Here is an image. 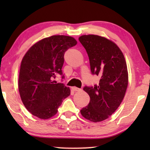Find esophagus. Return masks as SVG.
Instances as JSON below:
<instances>
[{"label":"esophagus","instance_id":"obj_1","mask_svg":"<svg viewBox=\"0 0 150 150\" xmlns=\"http://www.w3.org/2000/svg\"><path fill=\"white\" fill-rule=\"evenodd\" d=\"M71 89H72L73 91H81V89H79V88H78L76 87H71Z\"/></svg>","mask_w":150,"mask_h":150}]
</instances>
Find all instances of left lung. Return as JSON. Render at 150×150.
<instances>
[{
  "instance_id": "left-lung-1",
  "label": "left lung",
  "mask_w": 150,
  "mask_h": 150,
  "mask_svg": "<svg viewBox=\"0 0 150 150\" xmlns=\"http://www.w3.org/2000/svg\"><path fill=\"white\" fill-rule=\"evenodd\" d=\"M79 40L87 52L91 73L100 78L99 85L84 87L90 102L81 113L87 120L100 122L109 117L124 99L128 85L126 62L117 45L104 37L84 35Z\"/></svg>"
}]
</instances>
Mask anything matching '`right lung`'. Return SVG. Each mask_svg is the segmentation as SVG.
<instances>
[{
	"label": "right lung",
	"mask_w": 150,
	"mask_h": 150,
	"mask_svg": "<svg viewBox=\"0 0 150 150\" xmlns=\"http://www.w3.org/2000/svg\"><path fill=\"white\" fill-rule=\"evenodd\" d=\"M76 44L72 37L52 35L36 42L24 54L18 89L24 106L33 115L42 120L51 118L63 100L70 95L69 87L53 79L62 75L65 51Z\"/></svg>",
	"instance_id": "obj_1"
}]
</instances>
